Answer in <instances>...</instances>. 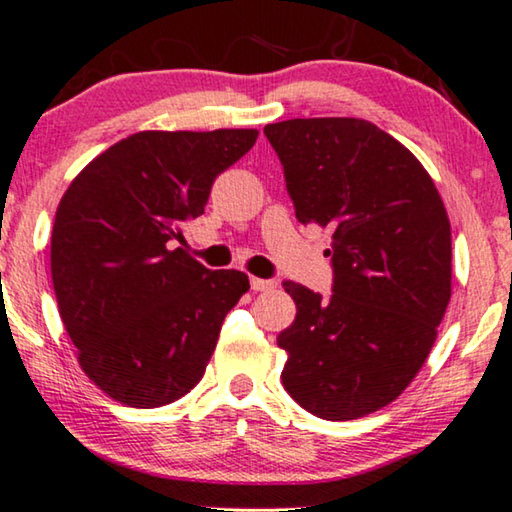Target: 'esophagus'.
Instances as JSON below:
<instances>
[{"label":"esophagus","mask_w":512,"mask_h":512,"mask_svg":"<svg viewBox=\"0 0 512 512\" xmlns=\"http://www.w3.org/2000/svg\"><path fill=\"white\" fill-rule=\"evenodd\" d=\"M277 288V281L272 279H258V277H251V291L261 293V291H274Z\"/></svg>","instance_id":"esophagus-1"}]
</instances>
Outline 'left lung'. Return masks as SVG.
I'll list each match as a JSON object with an SVG mask.
<instances>
[{
  "instance_id": "left-lung-1",
  "label": "left lung",
  "mask_w": 512,
  "mask_h": 512,
  "mask_svg": "<svg viewBox=\"0 0 512 512\" xmlns=\"http://www.w3.org/2000/svg\"><path fill=\"white\" fill-rule=\"evenodd\" d=\"M302 224L332 231V295L286 281L298 314L277 337L302 409L355 420L388 406L425 365L450 302V221L406 147L355 117L263 129Z\"/></svg>"
}]
</instances>
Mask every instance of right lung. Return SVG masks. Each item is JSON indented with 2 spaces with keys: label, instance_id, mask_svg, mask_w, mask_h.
Here are the masks:
<instances>
[{
  "label": "right lung",
  "instance_id": "obj_1",
  "mask_svg": "<svg viewBox=\"0 0 512 512\" xmlns=\"http://www.w3.org/2000/svg\"><path fill=\"white\" fill-rule=\"evenodd\" d=\"M256 129L138 131L92 159L59 201L50 272L87 379L133 409H157L203 379L238 270H207L182 242L219 173Z\"/></svg>",
  "mask_w": 512,
  "mask_h": 512
}]
</instances>
